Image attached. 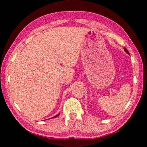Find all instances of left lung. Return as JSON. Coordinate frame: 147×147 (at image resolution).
<instances>
[{"mask_svg":"<svg viewBox=\"0 0 147 147\" xmlns=\"http://www.w3.org/2000/svg\"><path fill=\"white\" fill-rule=\"evenodd\" d=\"M124 51H125L126 53H127L128 54H129V55H130V54H129V52L128 51V50L125 48V47H124Z\"/></svg>","mask_w":147,"mask_h":147,"instance_id":"1","label":"left lung"}]
</instances>
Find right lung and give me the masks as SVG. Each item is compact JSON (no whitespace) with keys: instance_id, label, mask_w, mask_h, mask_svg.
Masks as SVG:
<instances>
[{"instance_id":"right-lung-1","label":"right lung","mask_w":147,"mask_h":147,"mask_svg":"<svg viewBox=\"0 0 147 147\" xmlns=\"http://www.w3.org/2000/svg\"><path fill=\"white\" fill-rule=\"evenodd\" d=\"M59 113L58 114V115H55L54 117H52V118H56V117H58V116H59ZM52 118H51V119H52Z\"/></svg>"}]
</instances>
